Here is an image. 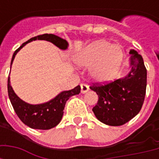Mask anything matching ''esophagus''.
I'll list each match as a JSON object with an SVG mask.
<instances>
[{
	"mask_svg": "<svg viewBox=\"0 0 159 159\" xmlns=\"http://www.w3.org/2000/svg\"><path fill=\"white\" fill-rule=\"evenodd\" d=\"M80 86H81V93H87V92L89 91V86H88L87 84H83V83H82Z\"/></svg>",
	"mask_w": 159,
	"mask_h": 159,
	"instance_id": "esophagus-1",
	"label": "esophagus"
}]
</instances>
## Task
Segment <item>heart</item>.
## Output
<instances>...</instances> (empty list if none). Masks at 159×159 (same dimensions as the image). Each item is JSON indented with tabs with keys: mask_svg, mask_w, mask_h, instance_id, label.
<instances>
[{
	"mask_svg": "<svg viewBox=\"0 0 159 159\" xmlns=\"http://www.w3.org/2000/svg\"><path fill=\"white\" fill-rule=\"evenodd\" d=\"M121 49L106 41L90 44L77 52L74 61L81 67H90L89 76L95 83L113 80L123 61Z\"/></svg>",
	"mask_w": 159,
	"mask_h": 159,
	"instance_id": "obj_1",
	"label": "heart"
}]
</instances>
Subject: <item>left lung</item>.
<instances>
[{
  "label": "left lung",
  "mask_w": 159,
  "mask_h": 159,
  "mask_svg": "<svg viewBox=\"0 0 159 159\" xmlns=\"http://www.w3.org/2000/svg\"><path fill=\"white\" fill-rule=\"evenodd\" d=\"M129 72L114 82L105 85L94 84L90 89L99 100L93 111L97 119L110 126L128 123L140 112L147 89V69L143 58L131 49Z\"/></svg>",
  "instance_id": "left-lung-1"
}]
</instances>
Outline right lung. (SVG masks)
Wrapping results in <instances>:
<instances>
[{"label": "right lung", "instance_id": "1", "mask_svg": "<svg viewBox=\"0 0 159 159\" xmlns=\"http://www.w3.org/2000/svg\"><path fill=\"white\" fill-rule=\"evenodd\" d=\"M36 40H44L52 42L61 50H66L68 48V42H66V40L53 34H43L35 36L23 43L14 52L11 61V66L17 52L27 43ZM7 91L11 104L19 119L31 129L46 130L50 129L59 124L62 119L66 101L69 100L70 97L78 94L81 91V87L78 85L73 89L62 91L55 98L46 103L38 105H31L21 100L12 89L10 83V76H8L7 80Z\"/></svg>", "mask_w": 159, "mask_h": 159}]
</instances>
